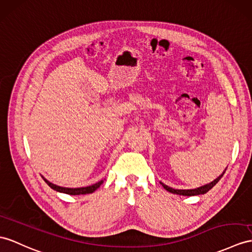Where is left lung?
Segmentation results:
<instances>
[{"instance_id": "obj_1", "label": "left lung", "mask_w": 252, "mask_h": 252, "mask_svg": "<svg viewBox=\"0 0 252 252\" xmlns=\"http://www.w3.org/2000/svg\"><path fill=\"white\" fill-rule=\"evenodd\" d=\"M223 174H224V172L221 175H220L219 177H217L216 180L213 181L212 183L207 184V185H204V186H202V187H199L197 189H190V190L173 189V188H171V187H169L167 185H164V184H162V183H160V184L163 186V188L165 190H168V191L171 192V193H176V194H180V195H189V197H191V195H198V194H204V193H206L208 190H211L215 185H216V184L219 182V180L223 176Z\"/></svg>"}]
</instances>
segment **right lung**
<instances>
[{"mask_svg": "<svg viewBox=\"0 0 252 252\" xmlns=\"http://www.w3.org/2000/svg\"><path fill=\"white\" fill-rule=\"evenodd\" d=\"M45 182L48 184L49 187H51L52 189L57 190L59 192H63V193H67V194H71V195H76V194H87V193H92L94 192L97 188H99V186L103 183V181L98 182L94 185L92 186H88V187H82V188H64V187H60L54 185V184L48 182L46 179H44Z\"/></svg>", "mask_w": 252, "mask_h": 252, "instance_id": "1", "label": "right lung"}]
</instances>
